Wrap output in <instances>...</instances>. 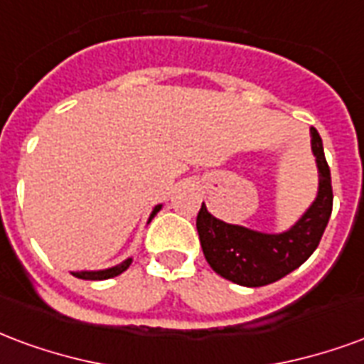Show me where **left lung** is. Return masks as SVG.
I'll return each mask as SVG.
<instances>
[{
	"label": "left lung",
	"mask_w": 364,
	"mask_h": 364,
	"mask_svg": "<svg viewBox=\"0 0 364 364\" xmlns=\"http://www.w3.org/2000/svg\"><path fill=\"white\" fill-rule=\"evenodd\" d=\"M310 135L318 166V193L291 229L259 232L230 225L213 217L205 203H201L196 221L201 250L211 269L221 277L242 287H264L301 267L318 248L330 221L333 192L322 137L314 127H310Z\"/></svg>",
	"instance_id": "left-lung-1"
}]
</instances>
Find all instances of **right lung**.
Masks as SVG:
<instances>
[{"label": "right lung", "instance_id": "obj_1", "mask_svg": "<svg viewBox=\"0 0 364 364\" xmlns=\"http://www.w3.org/2000/svg\"><path fill=\"white\" fill-rule=\"evenodd\" d=\"M161 203L159 205H155V209L151 211L149 215V221L155 217L159 211H161ZM129 264H132V258L124 259L122 264H118V266L114 267H108V269H97V272H71V275H75V277H79V279H91V281H102V279H110V277H116V275H120V273H124L129 267Z\"/></svg>", "mask_w": 364, "mask_h": 364}]
</instances>
